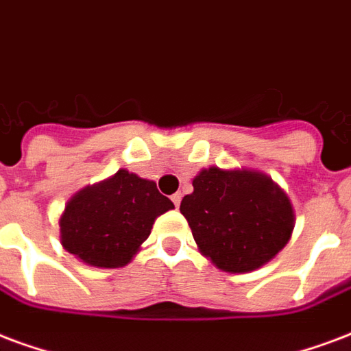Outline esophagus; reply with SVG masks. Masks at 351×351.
<instances>
[{"instance_id": "esophagus-1", "label": "esophagus", "mask_w": 351, "mask_h": 351, "mask_svg": "<svg viewBox=\"0 0 351 351\" xmlns=\"http://www.w3.org/2000/svg\"><path fill=\"white\" fill-rule=\"evenodd\" d=\"M172 202L176 207H179V204H181V192H176V194H172Z\"/></svg>"}]
</instances>
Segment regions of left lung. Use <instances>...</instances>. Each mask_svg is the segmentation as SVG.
<instances>
[{
    "instance_id": "left-lung-1",
    "label": "left lung",
    "mask_w": 351,
    "mask_h": 351,
    "mask_svg": "<svg viewBox=\"0 0 351 351\" xmlns=\"http://www.w3.org/2000/svg\"><path fill=\"white\" fill-rule=\"evenodd\" d=\"M192 186L179 210L199 252L223 272H252L291 239V199L266 173L210 166L192 179Z\"/></svg>"
}]
</instances>
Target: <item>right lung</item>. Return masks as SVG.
Masks as SVG:
<instances>
[{"instance_id": "1", "label": "right lung", "mask_w": 351, "mask_h": 351, "mask_svg": "<svg viewBox=\"0 0 351 351\" xmlns=\"http://www.w3.org/2000/svg\"><path fill=\"white\" fill-rule=\"evenodd\" d=\"M173 204L154 181L118 170L73 194L60 215V244L97 268L125 266L146 241L155 218Z\"/></svg>"}]
</instances>
